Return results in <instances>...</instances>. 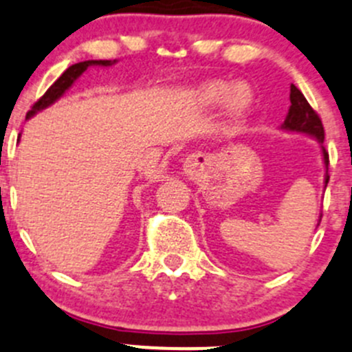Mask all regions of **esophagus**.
<instances>
[{
	"label": "esophagus",
	"mask_w": 352,
	"mask_h": 352,
	"mask_svg": "<svg viewBox=\"0 0 352 352\" xmlns=\"http://www.w3.org/2000/svg\"><path fill=\"white\" fill-rule=\"evenodd\" d=\"M206 161H208V157H206L205 154H192V156H189L186 160L187 173L199 172V168H201V166L205 165Z\"/></svg>",
	"instance_id": "1"
}]
</instances>
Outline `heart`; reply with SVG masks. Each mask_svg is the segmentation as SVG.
I'll return each mask as SVG.
<instances>
[{
    "mask_svg": "<svg viewBox=\"0 0 352 352\" xmlns=\"http://www.w3.org/2000/svg\"><path fill=\"white\" fill-rule=\"evenodd\" d=\"M195 98L199 106L217 107L228 104L231 116L241 118L252 107L254 91L246 83H231L228 80L203 81L195 91Z\"/></svg>",
    "mask_w": 352,
    "mask_h": 352,
    "instance_id": "obj_1",
    "label": "heart"
}]
</instances>
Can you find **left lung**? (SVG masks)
<instances>
[{
    "label": "left lung",
    "instance_id": "1",
    "mask_svg": "<svg viewBox=\"0 0 352 352\" xmlns=\"http://www.w3.org/2000/svg\"><path fill=\"white\" fill-rule=\"evenodd\" d=\"M290 102H292V106L290 109H288L287 118H285V123L281 124V130L295 131V133H305V135L314 137V139L321 144L323 161H324V166H327V175H324V187H327L330 175H328V153L323 147V140H324L323 123H321L316 111L309 106V102L305 100L302 91L298 90L295 85H292L290 87Z\"/></svg>",
    "mask_w": 352,
    "mask_h": 352
}]
</instances>
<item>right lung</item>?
Segmentation results:
<instances>
[{
  "instance_id": "right-lung-1",
  "label": "right lung",
  "mask_w": 352,
  "mask_h": 352,
  "mask_svg": "<svg viewBox=\"0 0 352 352\" xmlns=\"http://www.w3.org/2000/svg\"><path fill=\"white\" fill-rule=\"evenodd\" d=\"M113 64H116V60H85V62H78V64L67 67L64 71V74H62V76L58 78V80L55 81V83L52 85L47 91H45V95H43V97L36 102L34 106L31 107V111H29L28 116L25 118L29 120V118L34 116L38 111L47 109V107L52 106L55 100H58V98H60L62 95H64L65 91L72 87V83H74V81H76L78 78H80L88 67H90V65H104V67H109V65H113Z\"/></svg>"
}]
</instances>
